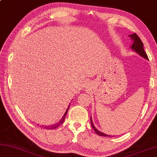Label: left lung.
I'll list each match as a JSON object with an SVG mask.
<instances>
[{
	"mask_svg": "<svg viewBox=\"0 0 157 157\" xmlns=\"http://www.w3.org/2000/svg\"><path fill=\"white\" fill-rule=\"evenodd\" d=\"M129 36L130 37L131 40H132L133 42V43L130 46L131 49H132L133 51H135V52L136 53H138L139 56H141L142 58L148 59L147 54L146 52H145L144 49V44L141 40V39L139 38V37L136 35V33L131 34V35H129ZM90 121H91V126H92L94 130H95V132L98 134V135L103 136H111L110 135H108L107 134H104L103 132H101L97 129L96 127L94 126V124L93 123V120H92V118H91V117H90Z\"/></svg>",
	"mask_w": 157,
	"mask_h": 157,
	"instance_id": "left-lung-1",
	"label": "left lung"
}]
</instances>
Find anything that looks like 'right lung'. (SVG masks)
Listing matches in <instances>:
<instances>
[{"instance_id": "1", "label": "right lung", "mask_w": 157, "mask_h": 157, "mask_svg": "<svg viewBox=\"0 0 157 157\" xmlns=\"http://www.w3.org/2000/svg\"><path fill=\"white\" fill-rule=\"evenodd\" d=\"M69 107H70V104H69V106H68L67 110H66V112H65L63 117H62V118L60 119V120H59V122H58V123H56L55 124H53V125H50V126H43V125H42V126H40V127L43 128H45V129H48V130H52V129H55V128H58L59 126V125H61L64 122V119H65V117H66V115H67V114L68 113V110H69Z\"/></svg>"}]
</instances>
